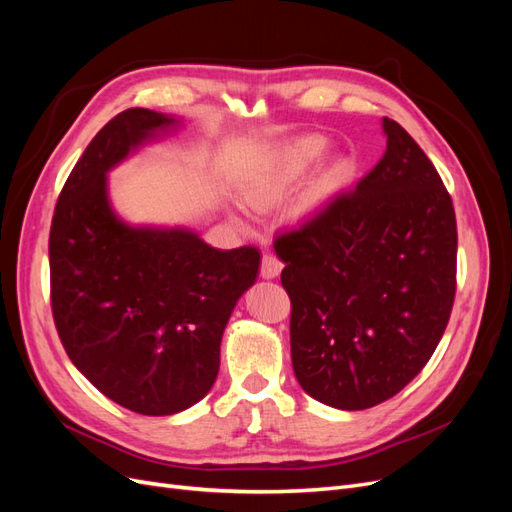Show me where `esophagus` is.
I'll return each mask as SVG.
<instances>
[{
    "instance_id": "esophagus-1",
    "label": "esophagus",
    "mask_w": 512,
    "mask_h": 512,
    "mask_svg": "<svg viewBox=\"0 0 512 512\" xmlns=\"http://www.w3.org/2000/svg\"><path fill=\"white\" fill-rule=\"evenodd\" d=\"M282 260L273 256V254H262V260H260V275L265 277V280H273V277H277L282 273Z\"/></svg>"
}]
</instances>
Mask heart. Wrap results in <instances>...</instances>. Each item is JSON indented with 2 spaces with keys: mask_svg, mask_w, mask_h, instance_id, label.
<instances>
[{
  "mask_svg": "<svg viewBox=\"0 0 512 512\" xmlns=\"http://www.w3.org/2000/svg\"><path fill=\"white\" fill-rule=\"evenodd\" d=\"M327 147L329 141L324 136H305L282 149L262 173L245 183V203L260 211H267L277 203H282L294 185L307 175V170L324 156ZM352 177L354 162L350 158H337L312 185L305 207H318L320 203H327L329 198L348 188Z\"/></svg>",
  "mask_w": 512,
  "mask_h": 512,
  "instance_id": "b5f03b06",
  "label": "heart"
}]
</instances>
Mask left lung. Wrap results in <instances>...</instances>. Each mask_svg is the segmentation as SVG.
<instances>
[{
	"mask_svg": "<svg viewBox=\"0 0 512 512\" xmlns=\"http://www.w3.org/2000/svg\"><path fill=\"white\" fill-rule=\"evenodd\" d=\"M386 151L301 228L277 237L294 376L307 395L365 410L431 359L457 288L453 200L414 138L384 117Z\"/></svg>",
	"mask_w": 512,
	"mask_h": 512,
	"instance_id": "left-lung-1",
	"label": "left lung"
}]
</instances>
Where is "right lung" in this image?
Here are the masks:
<instances>
[{
	"instance_id": "add662e5",
	"label": "right lung",
	"mask_w": 512,
	"mask_h": 512,
	"mask_svg": "<svg viewBox=\"0 0 512 512\" xmlns=\"http://www.w3.org/2000/svg\"><path fill=\"white\" fill-rule=\"evenodd\" d=\"M173 123L149 108L108 121L61 188L49 237L51 309L70 361L108 399L147 416L209 393L224 327L260 265L252 245L222 252L190 230L117 220L106 173Z\"/></svg>"
}]
</instances>
